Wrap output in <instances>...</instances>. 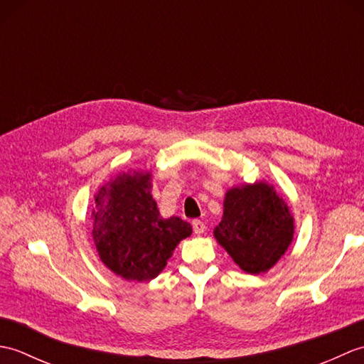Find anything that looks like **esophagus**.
Returning <instances> with one entry per match:
<instances>
[{"instance_id": "esophagus-1", "label": "esophagus", "mask_w": 364, "mask_h": 364, "mask_svg": "<svg viewBox=\"0 0 364 364\" xmlns=\"http://www.w3.org/2000/svg\"><path fill=\"white\" fill-rule=\"evenodd\" d=\"M192 228H194L196 235H202L203 231L206 230V225H205V222H202V220H194V222H192Z\"/></svg>"}]
</instances>
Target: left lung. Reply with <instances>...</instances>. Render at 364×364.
Here are the masks:
<instances>
[{"label":"left lung","mask_w":364,"mask_h":364,"mask_svg":"<svg viewBox=\"0 0 364 364\" xmlns=\"http://www.w3.org/2000/svg\"><path fill=\"white\" fill-rule=\"evenodd\" d=\"M214 236L247 274H264L292 241L294 219L283 198L266 183L230 189Z\"/></svg>","instance_id":"left-lung-1"}]
</instances>
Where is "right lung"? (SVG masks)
Masks as SVG:
<instances>
[{
    "label": "right lung",
    "instance_id": "right-lung-1",
    "mask_svg": "<svg viewBox=\"0 0 364 364\" xmlns=\"http://www.w3.org/2000/svg\"><path fill=\"white\" fill-rule=\"evenodd\" d=\"M150 173H120L98 191L94 241L98 257L114 274L134 282L156 278L191 223L162 219L150 194Z\"/></svg>",
    "mask_w": 364,
    "mask_h": 364
}]
</instances>
